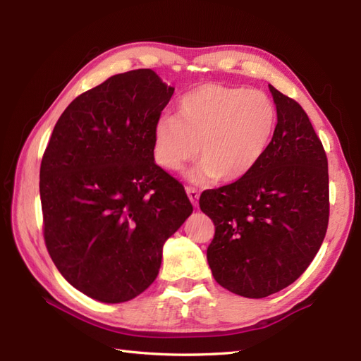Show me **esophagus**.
<instances>
[{
  "mask_svg": "<svg viewBox=\"0 0 361 361\" xmlns=\"http://www.w3.org/2000/svg\"><path fill=\"white\" fill-rule=\"evenodd\" d=\"M186 192H188V197H189L190 203H192L194 206H197L198 204V197H200V192H198L195 188H189V186L186 188Z\"/></svg>",
  "mask_w": 361,
  "mask_h": 361,
  "instance_id": "obj_1",
  "label": "esophagus"
}]
</instances>
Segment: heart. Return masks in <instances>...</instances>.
I'll return each mask as SVG.
<instances>
[{"instance_id": "1", "label": "heart", "mask_w": 361, "mask_h": 361, "mask_svg": "<svg viewBox=\"0 0 361 361\" xmlns=\"http://www.w3.org/2000/svg\"><path fill=\"white\" fill-rule=\"evenodd\" d=\"M276 119V106L264 91L203 83L178 99L175 116L155 122L153 158L176 172L198 153L202 164L190 178L237 181L265 155Z\"/></svg>"}]
</instances>
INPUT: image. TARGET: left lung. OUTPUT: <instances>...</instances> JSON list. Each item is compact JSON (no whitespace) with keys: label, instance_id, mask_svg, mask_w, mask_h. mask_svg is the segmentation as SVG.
I'll use <instances>...</instances> for the list:
<instances>
[{"label":"left lung","instance_id":"left-lung-1","mask_svg":"<svg viewBox=\"0 0 361 361\" xmlns=\"http://www.w3.org/2000/svg\"><path fill=\"white\" fill-rule=\"evenodd\" d=\"M270 91L278 124L262 159L243 178L200 195V209L216 226L206 251L214 279L256 299L307 270L329 224L323 142L295 99Z\"/></svg>","mask_w":361,"mask_h":361}]
</instances>
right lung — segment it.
Returning <instances> with one entry per match:
<instances>
[{
  "instance_id": "right-lung-1",
  "label": "right lung",
  "mask_w": 361,
  "mask_h": 361,
  "mask_svg": "<svg viewBox=\"0 0 361 361\" xmlns=\"http://www.w3.org/2000/svg\"><path fill=\"white\" fill-rule=\"evenodd\" d=\"M172 94L152 70L113 75L66 106L43 153L46 248L73 287L101 302L149 288L164 242L192 214L185 188L153 158V127Z\"/></svg>"
}]
</instances>
